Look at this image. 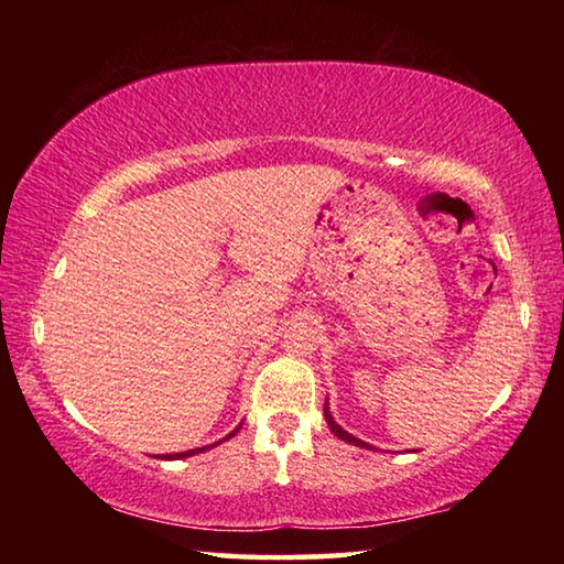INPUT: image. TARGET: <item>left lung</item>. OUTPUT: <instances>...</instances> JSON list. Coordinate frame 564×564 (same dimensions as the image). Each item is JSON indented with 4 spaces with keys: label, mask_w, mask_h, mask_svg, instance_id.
Returning a JSON list of instances; mask_svg holds the SVG:
<instances>
[{
    "label": "left lung",
    "mask_w": 564,
    "mask_h": 564,
    "mask_svg": "<svg viewBox=\"0 0 564 564\" xmlns=\"http://www.w3.org/2000/svg\"><path fill=\"white\" fill-rule=\"evenodd\" d=\"M325 419H327V424H329V429L334 431V436H339L341 441H346V443H354V446H361V448H373V446H368L366 441H361V438H356V436H351L349 431H344L337 422H334V416L329 414V404L325 402Z\"/></svg>",
    "instance_id": "obj_1"
}]
</instances>
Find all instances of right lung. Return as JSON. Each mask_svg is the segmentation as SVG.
<instances>
[{"mask_svg": "<svg viewBox=\"0 0 564 564\" xmlns=\"http://www.w3.org/2000/svg\"><path fill=\"white\" fill-rule=\"evenodd\" d=\"M239 431V426L232 431V434H227L223 441H227V438H232L235 434ZM220 443V441H218ZM218 443H213V446H218ZM213 446H203V448H194V451H184V453H170V455H160L162 460H178V458H188V455H196V453H203V451H208V448H213Z\"/></svg>", "mask_w": 564, "mask_h": 564, "instance_id": "1", "label": "right lung"}]
</instances>
